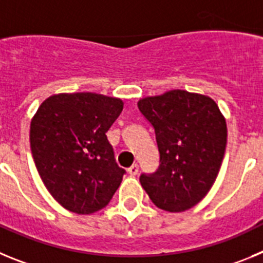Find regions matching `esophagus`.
I'll list each match as a JSON object with an SVG mask.
<instances>
[{"label": "esophagus", "instance_id": "esophagus-1", "mask_svg": "<svg viewBox=\"0 0 263 263\" xmlns=\"http://www.w3.org/2000/svg\"><path fill=\"white\" fill-rule=\"evenodd\" d=\"M138 171H139L138 164H133V166H130L129 168H127V173H129L132 176H136L137 174H138Z\"/></svg>", "mask_w": 263, "mask_h": 263}]
</instances>
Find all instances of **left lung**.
I'll list each match as a JSON object with an SVG mask.
<instances>
[{"mask_svg": "<svg viewBox=\"0 0 263 263\" xmlns=\"http://www.w3.org/2000/svg\"><path fill=\"white\" fill-rule=\"evenodd\" d=\"M155 132L159 167L139 182L153 203L183 212L208 194L227 147V122L211 97L174 89L138 101Z\"/></svg>", "mask_w": 263, "mask_h": 263, "instance_id": "8db88e82", "label": "left lung"}]
</instances>
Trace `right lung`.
<instances>
[{
	"label": "right lung",
	"mask_w": 263,
	"mask_h": 263,
	"mask_svg": "<svg viewBox=\"0 0 263 263\" xmlns=\"http://www.w3.org/2000/svg\"><path fill=\"white\" fill-rule=\"evenodd\" d=\"M124 108L116 97L80 92L53 95L36 110L30 146L42 182L62 206L79 215L100 211L126 173L106 132Z\"/></svg>",
	"instance_id": "1"
}]
</instances>
